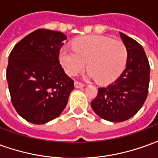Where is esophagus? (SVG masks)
Returning a JSON list of instances; mask_svg holds the SVG:
<instances>
[{
    "instance_id": "obj_1",
    "label": "esophagus",
    "mask_w": 158,
    "mask_h": 158,
    "mask_svg": "<svg viewBox=\"0 0 158 158\" xmlns=\"http://www.w3.org/2000/svg\"><path fill=\"white\" fill-rule=\"evenodd\" d=\"M74 86H75V88H82V87L85 86V84L79 82V81H75L74 82Z\"/></svg>"
}]
</instances>
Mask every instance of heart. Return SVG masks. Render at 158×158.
Instances as JSON below:
<instances>
[{
    "mask_svg": "<svg viewBox=\"0 0 158 158\" xmlns=\"http://www.w3.org/2000/svg\"><path fill=\"white\" fill-rule=\"evenodd\" d=\"M73 49L62 47L59 60L69 76H75L85 69L89 75L103 84L115 80L122 72L127 59L123 42L102 35H87L73 41Z\"/></svg>",
    "mask_w": 158,
    "mask_h": 158,
    "instance_id": "b5f03b06",
    "label": "heart"
}]
</instances>
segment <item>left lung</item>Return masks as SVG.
<instances>
[{"label": "left lung", "mask_w": 158, "mask_h": 158, "mask_svg": "<svg viewBox=\"0 0 158 158\" xmlns=\"http://www.w3.org/2000/svg\"><path fill=\"white\" fill-rule=\"evenodd\" d=\"M127 48V62L121 75L106 87L98 88L91 102L94 112L110 122H123L138 113L146 101L150 82V64L140 44L120 32Z\"/></svg>", "instance_id": "obj_1"}]
</instances>
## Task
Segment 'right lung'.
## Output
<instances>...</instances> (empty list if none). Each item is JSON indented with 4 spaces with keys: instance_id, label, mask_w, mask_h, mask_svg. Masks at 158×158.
I'll list each match as a JSON object with an SVG mask.
<instances>
[{
    "instance_id": "obj_1",
    "label": "right lung",
    "mask_w": 158,
    "mask_h": 158,
    "mask_svg": "<svg viewBox=\"0 0 158 158\" xmlns=\"http://www.w3.org/2000/svg\"><path fill=\"white\" fill-rule=\"evenodd\" d=\"M64 34L40 29L16 44L9 55L6 79L15 110L26 121L41 124L62 113L74 89L59 62Z\"/></svg>"
}]
</instances>
